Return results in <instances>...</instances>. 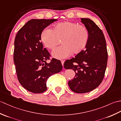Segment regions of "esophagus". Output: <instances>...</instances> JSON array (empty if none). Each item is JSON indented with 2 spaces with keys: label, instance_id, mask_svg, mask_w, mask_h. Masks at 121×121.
<instances>
[{
  "label": "esophagus",
  "instance_id": "34e87169",
  "mask_svg": "<svg viewBox=\"0 0 121 121\" xmlns=\"http://www.w3.org/2000/svg\"><path fill=\"white\" fill-rule=\"evenodd\" d=\"M61 64H62V66H63V65H64V62H65V61H64L63 60H61Z\"/></svg>",
  "mask_w": 121,
  "mask_h": 121
}]
</instances>
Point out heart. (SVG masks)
I'll return each instance as SVG.
<instances>
[{
  "label": "heart",
  "mask_w": 121,
  "mask_h": 121,
  "mask_svg": "<svg viewBox=\"0 0 121 121\" xmlns=\"http://www.w3.org/2000/svg\"><path fill=\"white\" fill-rule=\"evenodd\" d=\"M89 38L88 29L83 25L72 21L58 23L52 29H45L40 35L43 45L48 49L53 50L60 43L62 46L52 52L54 58L62 59L71 53L78 55L84 50Z\"/></svg>",
  "instance_id": "heart-1"
}]
</instances>
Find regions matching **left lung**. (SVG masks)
Masks as SVG:
<instances>
[{"mask_svg":"<svg viewBox=\"0 0 121 121\" xmlns=\"http://www.w3.org/2000/svg\"><path fill=\"white\" fill-rule=\"evenodd\" d=\"M81 19L89 31L88 43L83 52L64 63L65 69L75 72L68 84L72 91L79 94L91 91L101 84L108 61L106 41L101 30L91 20Z\"/></svg>","mask_w":121,"mask_h":121,"instance_id":"1","label":"left lung"}]
</instances>
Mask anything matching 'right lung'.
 Returning a JSON list of instances; mask_svg holds the SVG:
<instances>
[{
	"mask_svg": "<svg viewBox=\"0 0 121 121\" xmlns=\"http://www.w3.org/2000/svg\"><path fill=\"white\" fill-rule=\"evenodd\" d=\"M56 20H30L15 38L13 60L17 79L25 89L33 93L45 91L48 78L62 70L61 61L57 59H52L47 63L50 55L40 42L43 29Z\"/></svg>",
	"mask_w": 121,
	"mask_h": 121,
	"instance_id": "1",
	"label": "right lung"
}]
</instances>
